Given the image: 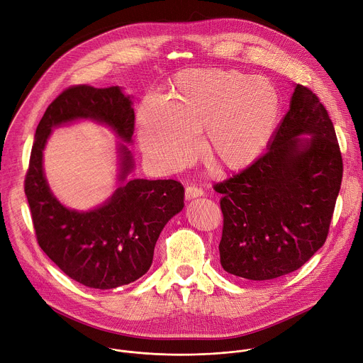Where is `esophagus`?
I'll list each match as a JSON object with an SVG mask.
<instances>
[{"mask_svg":"<svg viewBox=\"0 0 363 363\" xmlns=\"http://www.w3.org/2000/svg\"><path fill=\"white\" fill-rule=\"evenodd\" d=\"M198 196H203V191L195 185H191V186H186L185 189V199L186 201H191L194 198H198Z\"/></svg>","mask_w":363,"mask_h":363,"instance_id":"obj_1","label":"esophagus"}]
</instances>
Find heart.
I'll return each instance as SVG.
<instances>
[{
    "instance_id": "1",
    "label": "heart",
    "mask_w": 363,
    "mask_h": 363,
    "mask_svg": "<svg viewBox=\"0 0 363 363\" xmlns=\"http://www.w3.org/2000/svg\"><path fill=\"white\" fill-rule=\"evenodd\" d=\"M281 94L267 78L239 71L185 69L168 98L148 94L138 108L140 143L164 172L188 165L205 148L218 165L239 169L269 144L281 115Z\"/></svg>"
}]
</instances>
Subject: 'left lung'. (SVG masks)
<instances>
[{"mask_svg":"<svg viewBox=\"0 0 363 363\" xmlns=\"http://www.w3.org/2000/svg\"><path fill=\"white\" fill-rule=\"evenodd\" d=\"M342 172L326 108L296 84L267 152L213 186L222 194V268L251 281L299 269L325 244Z\"/></svg>","mask_w":363,"mask_h":363,"instance_id":"1","label":"left lung"}]
</instances>
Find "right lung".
<instances>
[{
  "instance_id": "obj_1",
  "label": "right lung",
  "mask_w": 363,
  "mask_h": 363,
  "mask_svg": "<svg viewBox=\"0 0 363 363\" xmlns=\"http://www.w3.org/2000/svg\"><path fill=\"white\" fill-rule=\"evenodd\" d=\"M91 118L133 144V99L119 86H69L47 108L35 131L26 195L37 240L47 257L71 279L94 289L128 285L148 272L155 244L167 222L184 208V186L174 179H133L131 151L118 145L120 185L102 205L89 211L64 207L46 182L42 157L57 126Z\"/></svg>"
}]
</instances>
